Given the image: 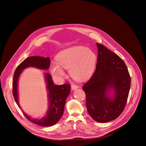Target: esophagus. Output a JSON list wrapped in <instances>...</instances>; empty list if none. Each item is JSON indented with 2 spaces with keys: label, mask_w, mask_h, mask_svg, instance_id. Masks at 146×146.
I'll return each instance as SVG.
<instances>
[{
  "label": "esophagus",
  "mask_w": 146,
  "mask_h": 146,
  "mask_svg": "<svg viewBox=\"0 0 146 146\" xmlns=\"http://www.w3.org/2000/svg\"><path fill=\"white\" fill-rule=\"evenodd\" d=\"M78 88V85H76L74 84H72V85H71V88H72V90H75Z\"/></svg>",
  "instance_id": "obj_1"
}]
</instances>
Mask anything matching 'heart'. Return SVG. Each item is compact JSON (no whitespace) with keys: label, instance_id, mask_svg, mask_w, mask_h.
Masks as SVG:
<instances>
[{"label":"heart","instance_id":"heart-1","mask_svg":"<svg viewBox=\"0 0 146 146\" xmlns=\"http://www.w3.org/2000/svg\"><path fill=\"white\" fill-rule=\"evenodd\" d=\"M57 63L50 66V70L57 77L64 76L62 68L68 70L70 76L74 79L83 81L92 74L97 61L96 54L91 49L82 46L65 49L56 56Z\"/></svg>","mask_w":146,"mask_h":146}]
</instances>
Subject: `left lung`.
I'll use <instances>...</instances> for the list:
<instances>
[{"mask_svg":"<svg viewBox=\"0 0 146 146\" xmlns=\"http://www.w3.org/2000/svg\"><path fill=\"white\" fill-rule=\"evenodd\" d=\"M97 46L96 70L83 89L89 115L97 122L106 123L118 118L124 111L131 78L124 61L119 56L97 42ZM110 88L114 91L113 98L108 96Z\"/></svg>","mask_w":146,"mask_h":146,"instance_id":"left-lung-1","label":"left lung"}]
</instances>
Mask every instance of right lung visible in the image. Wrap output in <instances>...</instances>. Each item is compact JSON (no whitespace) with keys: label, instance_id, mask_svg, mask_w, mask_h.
I'll list each match as a JSON object with an SVG mask.
<instances>
[{"label":"right lung","instance_id":"add662e5","mask_svg":"<svg viewBox=\"0 0 146 146\" xmlns=\"http://www.w3.org/2000/svg\"><path fill=\"white\" fill-rule=\"evenodd\" d=\"M50 65L49 57L40 56H31L27 57L17 66L15 71L13 83V94L17 104L20 107L18 102L17 84L18 79L22 70L29 67H34L42 70H48ZM45 79L47 83V89L49 91V109L46 116L38 120L33 119L28 117L22 111L26 118L34 124L42 126H50L55 125L62 116L66 100L70 91V84H64L61 85H55L48 74H45Z\"/></svg>","mask_w":146,"mask_h":146}]
</instances>
